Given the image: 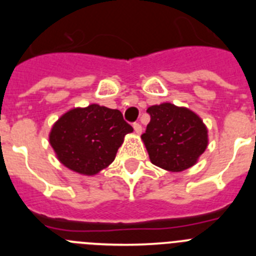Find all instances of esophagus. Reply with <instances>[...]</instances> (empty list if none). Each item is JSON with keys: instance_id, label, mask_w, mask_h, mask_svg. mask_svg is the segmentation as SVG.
<instances>
[{"instance_id": "34e87169", "label": "esophagus", "mask_w": 256, "mask_h": 256, "mask_svg": "<svg viewBox=\"0 0 256 256\" xmlns=\"http://www.w3.org/2000/svg\"><path fill=\"white\" fill-rule=\"evenodd\" d=\"M133 130H134V132L137 133V134H141L142 133V126L140 123H134L133 124Z\"/></svg>"}]
</instances>
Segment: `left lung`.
Returning <instances> with one entry per match:
<instances>
[{"label":"left lung","mask_w":256,"mask_h":256,"mask_svg":"<svg viewBox=\"0 0 256 256\" xmlns=\"http://www.w3.org/2000/svg\"><path fill=\"white\" fill-rule=\"evenodd\" d=\"M151 120L141 136L150 162L168 172H182L198 162L208 148V128L196 112L170 102L148 108Z\"/></svg>","instance_id":"1"}]
</instances>
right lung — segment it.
<instances>
[{"mask_svg": "<svg viewBox=\"0 0 256 256\" xmlns=\"http://www.w3.org/2000/svg\"><path fill=\"white\" fill-rule=\"evenodd\" d=\"M133 128L119 110L91 104L61 115L48 134L61 164L83 176H94L115 159L124 137Z\"/></svg>", "mask_w": 256, "mask_h": 256, "instance_id": "add662e5", "label": "right lung"}]
</instances>
